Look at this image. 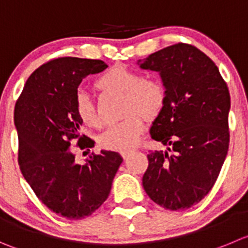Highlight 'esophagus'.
Masks as SVG:
<instances>
[{
	"label": "esophagus",
	"mask_w": 248,
	"mask_h": 248,
	"mask_svg": "<svg viewBox=\"0 0 248 248\" xmlns=\"http://www.w3.org/2000/svg\"><path fill=\"white\" fill-rule=\"evenodd\" d=\"M131 153H134V151L133 150H128V151H122V152H120V155H122V157L125 159V158H128L129 155H131Z\"/></svg>",
	"instance_id": "34e87169"
}]
</instances>
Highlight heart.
Segmentation results:
<instances>
[{
  "instance_id": "heart-1",
  "label": "heart",
  "mask_w": 248,
  "mask_h": 248,
  "mask_svg": "<svg viewBox=\"0 0 248 248\" xmlns=\"http://www.w3.org/2000/svg\"><path fill=\"white\" fill-rule=\"evenodd\" d=\"M101 90L124 95L123 107L126 115L120 122L108 126L100 138L102 147L113 151H128L140 142L145 130L144 117L153 119L164 108L167 89L161 80L142 78L139 72L126 68H112L96 81ZM75 113L82 124L91 128L101 125L93 103L86 93L75 96Z\"/></svg>"
}]
</instances>
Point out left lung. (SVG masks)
<instances>
[{
	"label": "left lung",
	"instance_id": "obj_1",
	"mask_svg": "<svg viewBox=\"0 0 248 248\" xmlns=\"http://www.w3.org/2000/svg\"><path fill=\"white\" fill-rule=\"evenodd\" d=\"M136 64L157 72L167 89L166 105L150 129L167 150L147 155L142 186L163 208L187 209L211 191L228 155V86L213 61L187 44L159 49Z\"/></svg>",
	"mask_w": 248,
	"mask_h": 248
}]
</instances>
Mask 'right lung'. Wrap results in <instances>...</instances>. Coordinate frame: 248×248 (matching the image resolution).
Here are the masks:
<instances>
[{
    "label": "right lung",
    "mask_w": 248,
    "mask_h": 248,
    "mask_svg": "<svg viewBox=\"0 0 248 248\" xmlns=\"http://www.w3.org/2000/svg\"><path fill=\"white\" fill-rule=\"evenodd\" d=\"M107 67L86 58L49 61L30 75L14 108L23 176L47 208L67 219L85 218L101 207L123 162L119 153L102 150L80 164L72 148L75 139L81 150L95 145L80 134L75 96L84 78Z\"/></svg>",
    "instance_id": "1"
}]
</instances>
